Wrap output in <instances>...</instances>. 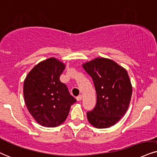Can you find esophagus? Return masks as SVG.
I'll return each instance as SVG.
<instances>
[{
    "label": "esophagus",
    "mask_w": 157,
    "mask_h": 157,
    "mask_svg": "<svg viewBox=\"0 0 157 157\" xmlns=\"http://www.w3.org/2000/svg\"><path fill=\"white\" fill-rule=\"evenodd\" d=\"M82 95H78V97H76V100H78V101H80V100H82Z\"/></svg>",
    "instance_id": "obj_1"
}]
</instances>
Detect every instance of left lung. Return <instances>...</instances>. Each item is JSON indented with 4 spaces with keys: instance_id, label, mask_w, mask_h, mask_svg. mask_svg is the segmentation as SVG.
I'll return each instance as SVG.
<instances>
[{
    "instance_id": "8db88e82",
    "label": "left lung",
    "mask_w": 157,
    "mask_h": 157,
    "mask_svg": "<svg viewBox=\"0 0 157 157\" xmlns=\"http://www.w3.org/2000/svg\"><path fill=\"white\" fill-rule=\"evenodd\" d=\"M93 81L97 94L94 108L86 113L97 128H108L124 115L132 97V85L124 68L111 59L96 58L83 65Z\"/></svg>"
}]
</instances>
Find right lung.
I'll list each match as a JSON object with an SVG mask.
<instances>
[{"instance_id": "add662e5", "label": "right lung", "mask_w": 157, "mask_h": 157, "mask_svg": "<svg viewBox=\"0 0 157 157\" xmlns=\"http://www.w3.org/2000/svg\"><path fill=\"white\" fill-rule=\"evenodd\" d=\"M65 65L55 58L38 63L24 82L25 104L32 117L44 127H55L65 121L76 100L59 81Z\"/></svg>"}]
</instances>
